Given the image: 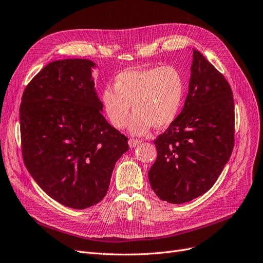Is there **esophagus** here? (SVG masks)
<instances>
[{"label": "esophagus", "mask_w": 263, "mask_h": 263, "mask_svg": "<svg viewBox=\"0 0 263 263\" xmlns=\"http://www.w3.org/2000/svg\"><path fill=\"white\" fill-rule=\"evenodd\" d=\"M140 143H141V141L138 140V139H133V138H130V139L128 140V144H129L130 147H135L136 145H138V144H140Z\"/></svg>", "instance_id": "esophagus-1"}]
</instances>
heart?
<instances>
[{"mask_svg":"<svg viewBox=\"0 0 263 263\" xmlns=\"http://www.w3.org/2000/svg\"><path fill=\"white\" fill-rule=\"evenodd\" d=\"M184 79L174 66L132 68L118 73L114 89L105 87L101 102L112 126H126L133 135H144L152 126L164 128L176 120L183 101Z\"/></svg>","mask_w":263,"mask_h":263,"instance_id":"b5f03b06","label":"heart"}]
</instances>
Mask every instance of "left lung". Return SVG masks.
<instances>
[{"mask_svg": "<svg viewBox=\"0 0 263 263\" xmlns=\"http://www.w3.org/2000/svg\"><path fill=\"white\" fill-rule=\"evenodd\" d=\"M193 59L184 107L154 140L157 157L148 171L156 196L174 204L205 194L218 179L234 146L231 87L196 49Z\"/></svg>", "mask_w": 263, "mask_h": 263, "instance_id": "8db88e82", "label": "left lung"}]
</instances>
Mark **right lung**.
Masks as SVG:
<instances>
[{
  "instance_id": "1",
  "label": "right lung",
  "mask_w": 263,
  "mask_h": 263,
  "mask_svg": "<svg viewBox=\"0 0 263 263\" xmlns=\"http://www.w3.org/2000/svg\"><path fill=\"white\" fill-rule=\"evenodd\" d=\"M86 59L54 61L30 81L20 105L22 158L48 195L83 210L102 201L128 139L104 118Z\"/></svg>"
}]
</instances>
